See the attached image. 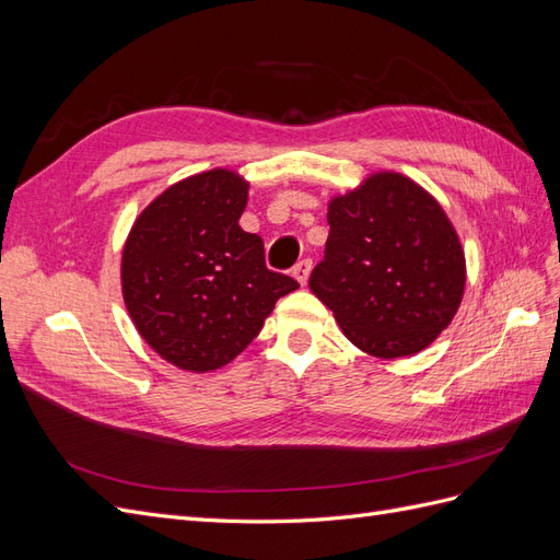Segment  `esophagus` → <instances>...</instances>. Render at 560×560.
Listing matches in <instances>:
<instances>
[{
    "label": "esophagus",
    "instance_id": "1",
    "mask_svg": "<svg viewBox=\"0 0 560 560\" xmlns=\"http://www.w3.org/2000/svg\"><path fill=\"white\" fill-rule=\"evenodd\" d=\"M311 268H313V261L311 259H301L296 266H294V270H292V276L299 280V284H306L308 282V276H311Z\"/></svg>",
    "mask_w": 560,
    "mask_h": 560
}]
</instances>
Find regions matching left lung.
Masks as SVG:
<instances>
[{"instance_id":"8db88e82","label":"left lung","mask_w":560,"mask_h":560,"mask_svg":"<svg viewBox=\"0 0 560 560\" xmlns=\"http://www.w3.org/2000/svg\"><path fill=\"white\" fill-rule=\"evenodd\" d=\"M329 238L311 290L350 343L395 360L428 348L465 292V252L442 206L399 173L329 200Z\"/></svg>"}]
</instances>
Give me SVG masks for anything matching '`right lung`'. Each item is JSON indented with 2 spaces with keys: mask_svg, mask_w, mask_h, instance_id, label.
Instances as JSON below:
<instances>
[{
  "mask_svg": "<svg viewBox=\"0 0 560 560\" xmlns=\"http://www.w3.org/2000/svg\"><path fill=\"white\" fill-rule=\"evenodd\" d=\"M249 184L224 167L186 177L135 219L121 257L132 325L184 371L229 364L299 282L266 268L264 241L241 229Z\"/></svg>",
  "mask_w": 560,
  "mask_h": 560,
  "instance_id": "obj_1",
  "label": "right lung"
}]
</instances>
